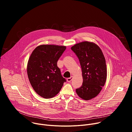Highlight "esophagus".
I'll return each mask as SVG.
<instances>
[{
  "mask_svg": "<svg viewBox=\"0 0 132 132\" xmlns=\"http://www.w3.org/2000/svg\"><path fill=\"white\" fill-rule=\"evenodd\" d=\"M72 78H73V77H72V76H71L70 77L68 78L67 79V82H70V81L72 80Z\"/></svg>",
  "mask_w": 132,
  "mask_h": 132,
  "instance_id": "obj_1",
  "label": "esophagus"
}]
</instances>
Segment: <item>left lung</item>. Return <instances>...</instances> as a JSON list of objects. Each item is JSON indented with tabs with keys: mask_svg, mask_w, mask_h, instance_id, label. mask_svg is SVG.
Segmentation results:
<instances>
[{
	"mask_svg": "<svg viewBox=\"0 0 132 132\" xmlns=\"http://www.w3.org/2000/svg\"><path fill=\"white\" fill-rule=\"evenodd\" d=\"M71 50L79 59L83 82L76 89L78 96L88 100L96 97L106 81L107 70L104 56L96 44L85 41L75 44Z\"/></svg>",
	"mask_w": 132,
	"mask_h": 132,
	"instance_id": "obj_1",
	"label": "left lung"
}]
</instances>
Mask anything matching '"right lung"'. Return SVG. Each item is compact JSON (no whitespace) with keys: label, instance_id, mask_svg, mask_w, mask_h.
<instances>
[{"label":"right lung","instance_id":"obj_1","mask_svg":"<svg viewBox=\"0 0 132 132\" xmlns=\"http://www.w3.org/2000/svg\"><path fill=\"white\" fill-rule=\"evenodd\" d=\"M66 47L65 46L41 45L32 52L27 65L30 82L41 97L49 99L60 91L66 81L57 63Z\"/></svg>","mask_w":132,"mask_h":132}]
</instances>
